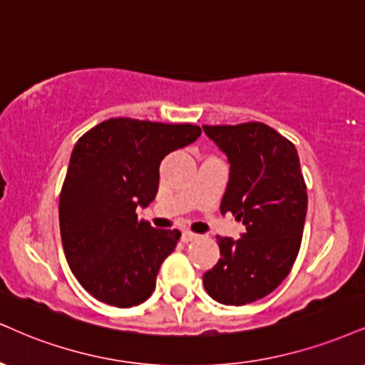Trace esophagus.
Instances as JSON below:
<instances>
[{
    "label": "esophagus",
    "mask_w": 365,
    "mask_h": 365,
    "mask_svg": "<svg viewBox=\"0 0 365 365\" xmlns=\"http://www.w3.org/2000/svg\"><path fill=\"white\" fill-rule=\"evenodd\" d=\"M194 240H197V235H194V232H190V231H183L182 232L183 243H190V241H194Z\"/></svg>",
    "instance_id": "34e87169"
}]
</instances>
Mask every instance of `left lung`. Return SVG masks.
Wrapping results in <instances>:
<instances>
[{
	"instance_id": "left-lung-1",
	"label": "left lung",
	"mask_w": 365,
	"mask_h": 365,
	"mask_svg": "<svg viewBox=\"0 0 365 365\" xmlns=\"http://www.w3.org/2000/svg\"><path fill=\"white\" fill-rule=\"evenodd\" d=\"M230 161L221 212L243 221L240 240L217 236L221 258L204 274L214 301L243 306L277 289L299 253L308 194L289 139L262 122L202 125Z\"/></svg>"
}]
</instances>
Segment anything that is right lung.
<instances>
[{"mask_svg":"<svg viewBox=\"0 0 365 365\" xmlns=\"http://www.w3.org/2000/svg\"><path fill=\"white\" fill-rule=\"evenodd\" d=\"M199 125L108 118L74 144L59 197L66 260L86 292L133 308L155 291L180 231L155 230L135 209L155 200L160 163L192 144Z\"/></svg>","mask_w":365,"mask_h":365,"instance_id":"right-lung-1","label":"right lung"}]
</instances>
